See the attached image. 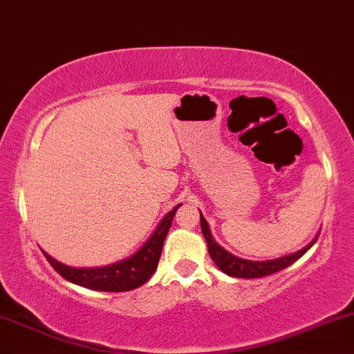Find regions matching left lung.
Listing matches in <instances>:
<instances>
[{
  "instance_id": "left-lung-1",
  "label": "left lung",
  "mask_w": 354,
  "mask_h": 354,
  "mask_svg": "<svg viewBox=\"0 0 354 354\" xmlns=\"http://www.w3.org/2000/svg\"><path fill=\"white\" fill-rule=\"evenodd\" d=\"M201 229H203L204 239H205V241H207L209 254H210V258L214 259V263H216V265L221 268L225 274L234 276V277H245V279H252V277H263V276L272 274V272L284 270V268L292 265L294 261H297V259L301 258L302 254L306 253L307 250L317 241V236H315V239L312 240L307 247H304L302 250H299V252L292 253V254H288V257L268 259V261H250V259L239 258V257H235V254L229 253L227 250H223L221 245H218L217 241L212 239V235H210V230H209V223L204 218L203 214H201Z\"/></svg>"
}]
</instances>
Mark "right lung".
Masks as SVG:
<instances>
[{
    "label": "right lung",
    "mask_w": 354,
    "mask_h": 354,
    "mask_svg": "<svg viewBox=\"0 0 354 354\" xmlns=\"http://www.w3.org/2000/svg\"><path fill=\"white\" fill-rule=\"evenodd\" d=\"M180 205L181 204H178L171 212L165 216L153 235L147 240V243L136 254L114 263V265L101 268H71L58 263L50 254L44 253V257L62 277H65L66 281L73 284L83 286V288L104 290V292H125V290L137 289L138 286L145 284L150 279V276L158 266L163 241L167 239L173 217Z\"/></svg>",
    "instance_id": "right-lung-1"
}]
</instances>
